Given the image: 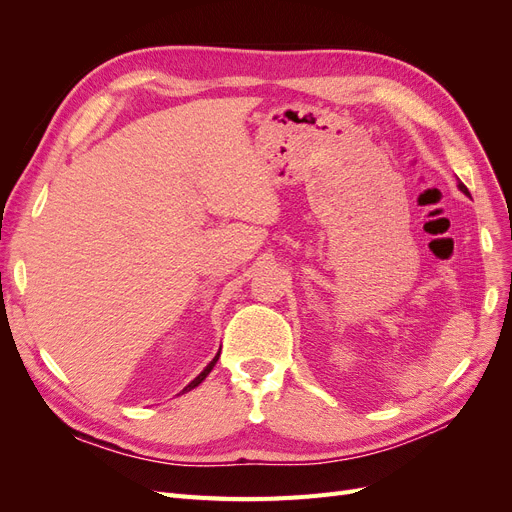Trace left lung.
<instances>
[{"label": "left lung", "instance_id": "left-lung-1", "mask_svg": "<svg viewBox=\"0 0 512 512\" xmlns=\"http://www.w3.org/2000/svg\"><path fill=\"white\" fill-rule=\"evenodd\" d=\"M457 188H459V190H461V192H463V194H466V196H470V192H468V188H466V185H463V183H461V181H459V183H457Z\"/></svg>", "mask_w": 512, "mask_h": 512}]
</instances>
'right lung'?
Wrapping results in <instances>:
<instances>
[{"label":"right lung","mask_w":512,"mask_h":512,"mask_svg":"<svg viewBox=\"0 0 512 512\" xmlns=\"http://www.w3.org/2000/svg\"><path fill=\"white\" fill-rule=\"evenodd\" d=\"M218 359H220V352H218V354H215V356H213V361H211V363H209V365H207V367H205V369H203V371H200V374H198V376H196V378H194V380H192V382H190V384H188V386H185V389H183V391H181V393H179V395H183V393H188V391H192V389H196V386H198V384H200V382H203V380H205V378H207V376H209V374H211V369H213V367H215V363H218Z\"/></svg>","instance_id":"right-lung-1"}]
</instances>
